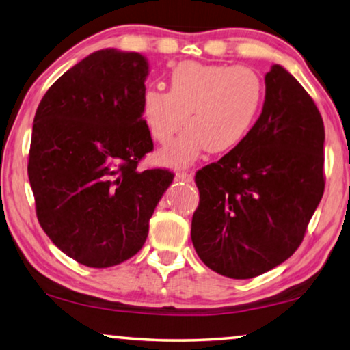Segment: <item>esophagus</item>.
<instances>
[{
    "instance_id": "1",
    "label": "esophagus",
    "mask_w": 350,
    "mask_h": 350,
    "mask_svg": "<svg viewBox=\"0 0 350 350\" xmlns=\"http://www.w3.org/2000/svg\"><path fill=\"white\" fill-rule=\"evenodd\" d=\"M174 179L177 182H185V184H190V182L193 180V174H189V173H176Z\"/></svg>"
}]
</instances>
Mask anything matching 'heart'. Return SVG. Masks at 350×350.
Listing matches in <instances>:
<instances>
[{
	"instance_id": "1",
	"label": "heart",
	"mask_w": 350,
	"mask_h": 350,
	"mask_svg": "<svg viewBox=\"0 0 350 350\" xmlns=\"http://www.w3.org/2000/svg\"><path fill=\"white\" fill-rule=\"evenodd\" d=\"M170 91L146 88L142 116L155 142L165 143L182 122L187 127L159 150L161 165L189 168L208 150L228 152L252 130L264 102V83L245 66L202 64L187 61L171 72Z\"/></svg>"
}]
</instances>
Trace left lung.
Listing matches in <instances>:
<instances>
[{
  "label": "left lung",
  "mask_w": 350,
  "mask_h": 350,
  "mask_svg": "<svg viewBox=\"0 0 350 350\" xmlns=\"http://www.w3.org/2000/svg\"><path fill=\"white\" fill-rule=\"evenodd\" d=\"M265 98L247 138L196 173L191 242L213 272L247 280L294 254L324 195V122L283 66L264 77Z\"/></svg>",
  "instance_id": "obj_1"
}]
</instances>
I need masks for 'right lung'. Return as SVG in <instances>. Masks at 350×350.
<instances>
[{"mask_svg":"<svg viewBox=\"0 0 350 350\" xmlns=\"http://www.w3.org/2000/svg\"><path fill=\"white\" fill-rule=\"evenodd\" d=\"M149 62L137 51H94L62 74L36 111L28 177L42 229L86 267H113L143 248L173 182L138 171L152 150L142 116Z\"/></svg>","mask_w":350,"mask_h":350,"instance_id":"add662e5","label":"right lung"}]
</instances>
